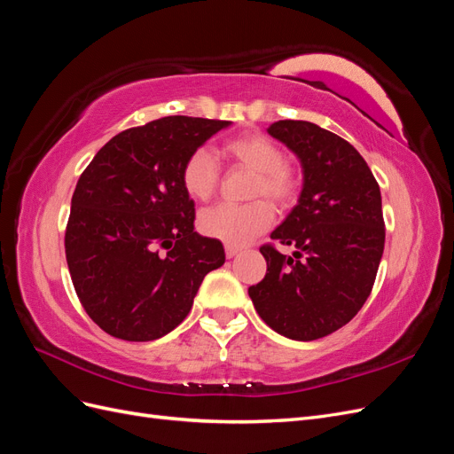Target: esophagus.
<instances>
[{
    "mask_svg": "<svg viewBox=\"0 0 454 454\" xmlns=\"http://www.w3.org/2000/svg\"><path fill=\"white\" fill-rule=\"evenodd\" d=\"M239 252H240V248L239 246H231V244H225V255L231 259V257H235V255H239Z\"/></svg>",
    "mask_w": 454,
    "mask_h": 454,
    "instance_id": "1",
    "label": "esophagus"
}]
</instances>
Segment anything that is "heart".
Listing matches in <instances>:
<instances>
[{
    "instance_id": "obj_1",
    "label": "heart",
    "mask_w": 454,
    "mask_h": 454,
    "mask_svg": "<svg viewBox=\"0 0 454 454\" xmlns=\"http://www.w3.org/2000/svg\"><path fill=\"white\" fill-rule=\"evenodd\" d=\"M222 155L255 170L250 195L267 197L274 204L287 206L297 191L294 172L286 167V153L265 134L248 132L231 138L222 145ZM182 184L187 195L195 200L214 197L219 184V162L212 149L197 147L184 162ZM272 206L267 200L250 204H217L204 210L199 227L206 237L231 246L250 242L272 223Z\"/></svg>"
}]
</instances>
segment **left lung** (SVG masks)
Segmentation results:
<instances>
[{"mask_svg": "<svg viewBox=\"0 0 454 454\" xmlns=\"http://www.w3.org/2000/svg\"><path fill=\"white\" fill-rule=\"evenodd\" d=\"M267 132L297 155L303 189L270 232L292 255L261 246L265 278L248 287L269 327L294 340L337 332L373 290L384 250L379 184L364 157L340 136L309 121H278Z\"/></svg>", "mask_w": 454, "mask_h": 454, "instance_id": "8db88e82", "label": "left lung"}]
</instances>
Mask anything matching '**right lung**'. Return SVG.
I'll use <instances>...</instances> for the list:
<instances>
[{"label": "right lung", "mask_w": 454, "mask_h": 454, "mask_svg": "<svg viewBox=\"0 0 454 454\" xmlns=\"http://www.w3.org/2000/svg\"><path fill=\"white\" fill-rule=\"evenodd\" d=\"M231 121L172 115L122 130L81 174L66 261L81 305L106 333L155 340L180 325L223 246L195 231L182 184L191 151Z\"/></svg>", "instance_id": "right-lung-1"}]
</instances>
